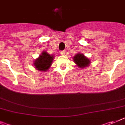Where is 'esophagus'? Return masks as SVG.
<instances>
[{"label":"esophagus","instance_id":"esophagus-1","mask_svg":"<svg viewBox=\"0 0 125 125\" xmlns=\"http://www.w3.org/2000/svg\"><path fill=\"white\" fill-rule=\"evenodd\" d=\"M65 53L66 52L65 51H62L60 52V54H62V55H65Z\"/></svg>","mask_w":125,"mask_h":125}]
</instances>
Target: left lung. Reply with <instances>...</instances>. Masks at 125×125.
Here are the masks:
<instances>
[{"label": "left lung", "instance_id": "1", "mask_svg": "<svg viewBox=\"0 0 125 125\" xmlns=\"http://www.w3.org/2000/svg\"><path fill=\"white\" fill-rule=\"evenodd\" d=\"M73 60L77 66L81 69L87 67L90 64V60L81 53H77L75 54Z\"/></svg>", "mask_w": 125, "mask_h": 125}]
</instances>
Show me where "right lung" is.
Returning <instances> with one entry per match:
<instances>
[{"label":"right lung","instance_id":"right-lung-1","mask_svg":"<svg viewBox=\"0 0 125 125\" xmlns=\"http://www.w3.org/2000/svg\"><path fill=\"white\" fill-rule=\"evenodd\" d=\"M54 56L53 54H48L46 51H43L42 54L34 61L33 65L37 70L45 72L47 71L51 67L53 62Z\"/></svg>","mask_w":125,"mask_h":125}]
</instances>
